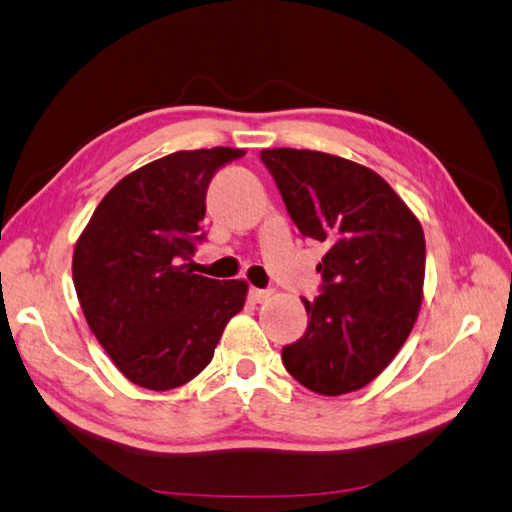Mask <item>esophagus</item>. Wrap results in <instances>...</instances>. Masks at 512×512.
<instances>
[{
    "label": "esophagus",
    "mask_w": 512,
    "mask_h": 512,
    "mask_svg": "<svg viewBox=\"0 0 512 512\" xmlns=\"http://www.w3.org/2000/svg\"><path fill=\"white\" fill-rule=\"evenodd\" d=\"M248 295L255 304H264V302H268L270 295H273V293H270V290H262V288H250Z\"/></svg>",
    "instance_id": "esophagus-1"
}]
</instances>
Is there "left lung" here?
Wrapping results in <instances>:
<instances>
[{
    "mask_svg": "<svg viewBox=\"0 0 512 512\" xmlns=\"http://www.w3.org/2000/svg\"><path fill=\"white\" fill-rule=\"evenodd\" d=\"M299 233L326 244L324 293L302 299L308 328L282 348L284 366L319 395H346L382 373L413 330L424 299L426 239L384 177L319 150L266 148Z\"/></svg>",
    "mask_w": 512,
    "mask_h": 512,
    "instance_id": "left-lung-1",
    "label": "left lung"
}]
</instances>
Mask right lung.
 I'll return each mask as SVG.
<instances>
[{
	"mask_svg": "<svg viewBox=\"0 0 512 512\" xmlns=\"http://www.w3.org/2000/svg\"><path fill=\"white\" fill-rule=\"evenodd\" d=\"M242 148L177 150L108 190L79 235L73 282L84 317L130 382L148 390L188 384L213 359L230 317L244 308V279L188 270L206 190Z\"/></svg>",
	"mask_w": 512,
	"mask_h": 512,
	"instance_id": "right-lung-1",
	"label": "right lung"
}]
</instances>
